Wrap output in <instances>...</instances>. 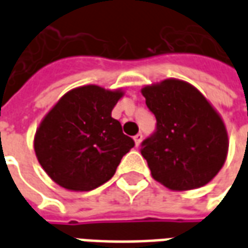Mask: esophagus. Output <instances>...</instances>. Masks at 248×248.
<instances>
[{"label":"esophagus","mask_w":248,"mask_h":248,"mask_svg":"<svg viewBox=\"0 0 248 248\" xmlns=\"http://www.w3.org/2000/svg\"><path fill=\"white\" fill-rule=\"evenodd\" d=\"M142 140H143V135L140 134V133H138V134L135 135L134 137V142H135V146L138 147V146L140 145V142H142Z\"/></svg>","instance_id":"34e87169"}]
</instances>
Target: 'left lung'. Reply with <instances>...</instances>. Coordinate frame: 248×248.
<instances>
[{"label":"left lung","instance_id":"8db88e82","mask_svg":"<svg viewBox=\"0 0 248 248\" xmlns=\"http://www.w3.org/2000/svg\"><path fill=\"white\" fill-rule=\"evenodd\" d=\"M156 118L140 154L156 182L172 191L207 185L223 167L229 135L222 117L188 82L170 78L142 89Z\"/></svg>","mask_w":248,"mask_h":248}]
</instances>
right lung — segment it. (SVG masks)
<instances>
[{
	"label": "right lung",
	"instance_id": "add662e5",
	"mask_svg": "<svg viewBox=\"0 0 248 248\" xmlns=\"http://www.w3.org/2000/svg\"><path fill=\"white\" fill-rule=\"evenodd\" d=\"M124 93L97 85L67 92L41 121L34 151L46 174L71 191H90L115 174L122 156L134 147L111 117Z\"/></svg>",
	"mask_w": 248,
	"mask_h": 248
}]
</instances>
